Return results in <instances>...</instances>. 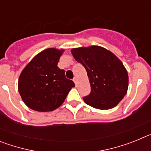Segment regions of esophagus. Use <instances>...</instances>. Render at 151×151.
Masks as SVG:
<instances>
[{
  "label": "esophagus",
  "mask_w": 151,
  "mask_h": 151,
  "mask_svg": "<svg viewBox=\"0 0 151 151\" xmlns=\"http://www.w3.org/2000/svg\"><path fill=\"white\" fill-rule=\"evenodd\" d=\"M73 82H74V83L76 84H76H77V78H76V77H75V78H73Z\"/></svg>",
  "instance_id": "1"
}]
</instances>
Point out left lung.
Wrapping results in <instances>:
<instances>
[{"label": "left lung", "instance_id": "obj_1", "mask_svg": "<svg viewBox=\"0 0 151 151\" xmlns=\"http://www.w3.org/2000/svg\"><path fill=\"white\" fill-rule=\"evenodd\" d=\"M71 53L87 71L91 93L83 97L85 104L99 110L116 106L129 87L127 70L120 60L110 50L96 45L73 48Z\"/></svg>", "mask_w": 151, "mask_h": 151}]
</instances>
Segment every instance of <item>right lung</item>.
I'll return each instance as SVG.
<instances>
[{"label": "right lung", "mask_w": 151, "mask_h": 151, "mask_svg": "<svg viewBox=\"0 0 151 151\" xmlns=\"http://www.w3.org/2000/svg\"><path fill=\"white\" fill-rule=\"evenodd\" d=\"M63 49L47 48L34 57L21 73L18 90L30 109L49 112L60 106L74 82L66 78L65 71L57 66Z\"/></svg>", "instance_id": "right-lung-1"}]
</instances>
